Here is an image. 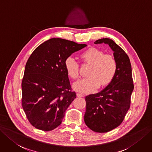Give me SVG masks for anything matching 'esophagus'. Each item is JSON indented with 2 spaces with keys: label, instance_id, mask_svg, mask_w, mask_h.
Segmentation results:
<instances>
[{
  "label": "esophagus",
  "instance_id": "obj_1",
  "mask_svg": "<svg viewBox=\"0 0 152 152\" xmlns=\"http://www.w3.org/2000/svg\"><path fill=\"white\" fill-rule=\"evenodd\" d=\"M76 96H77V97H81V98L84 97V95L82 94H80V93H77V94H76Z\"/></svg>",
  "mask_w": 152,
  "mask_h": 152
}]
</instances>
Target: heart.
I'll use <instances>...</instances> for the list:
<instances>
[{"label": "heart", "mask_w": 152, "mask_h": 152, "mask_svg": "<svg viewBox=\"0 0 152 152\" xmlns=\"http://www.w3.org/2000/svg\"><path fill=\"white\" fill-rule=\"evenodd\" d=\"M81 57L84 63L91 65L88 72V77L75 82L73 88L76 91L89 93L101 86L108 85L114 78L117 69L116 61L113 56L104 54L96 48H91L84 52ZM68 76L72 79L79 76V65L72 56H69L64 62Z\"/></svg>", "instance_id": "heart-1"}]
</instances>
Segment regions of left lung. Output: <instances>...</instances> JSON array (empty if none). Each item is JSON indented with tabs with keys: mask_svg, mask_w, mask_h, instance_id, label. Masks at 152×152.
<instances>
[{
	"mask_svg": "<svg viewBox=\"0 0 152 152\" xmlns=\"http://www.w3.org/2000/svg\"><path fill=\"white\" fill-rule=\"evenodd\" d=\"M106 44L113 51L117 69L114 78L103 90L85 98L86 109L84 120L94 132H108L118 126L130 108L133 91L130 59L117 44L109 38H103L95 44Z\"/></svg>",
	"mask_w": 152,
	"mask_h": 152,
	"instance_id": "obj_1",
	"label": "left lung"
}]
</instances>
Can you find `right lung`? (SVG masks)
Wrapping results in <instances>:
<instances>
[{
  "label": "right lung",
  "mask_w": 152,
  "mask_h": 152,
  "mask_svg": "<svg viewBox=\"0 0 152 152\" xmlns=\"http://www.w3.org/2000/svg\"><path fill=\"white\" fill-rule=\"evenodd\" d=\"M86 46L52 38L39 45L28 59L22 81V106L33 126L48 132L61 125L76 96L71 90L64 62Z\"/></svg>",
  "instance_id": "right-lung-1"
}]
</instances>
